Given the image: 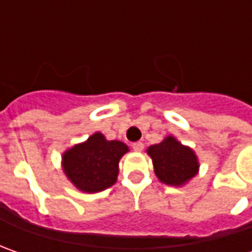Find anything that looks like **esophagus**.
Instances as JSON below:
<instances>
[{
    "instance_id": "1",
    "label": "esophagus",
    "mask_w": 252,
    "mask_h": 252,
    "mask_svg": "<svg viewBox=\"0 0 252 252\" xmlns=\"http://www.w3.org/2000/svg\"><path fill=\"white\" fill-rule=\"evenodd\" d=\"M131 147H133V150L134 151H141L143 149H144V144H143L141 141H137V143H133V146H131Z\"/></svg>"
}]
</instances>
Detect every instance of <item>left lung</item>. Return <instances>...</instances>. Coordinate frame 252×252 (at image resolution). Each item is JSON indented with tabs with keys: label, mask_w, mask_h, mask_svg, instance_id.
<instances>
[{
	"label": "left lung",
	"mask_w": 252,
	"mask_h": 252,
	"mask_svg": "<svg viewBox=\"0 0 252 252\" xmlns=\"http://www.w3.org/2000/svg\"><path fill=\"white\" fill-rule=\"evenodd\" d=\"M147 154L153 161L156 177L165 185L184 187L198 175V156L171 134L158 144L150 146Z\"/></svg>",
	"instance_id": "obj_1"
}]
</instances>
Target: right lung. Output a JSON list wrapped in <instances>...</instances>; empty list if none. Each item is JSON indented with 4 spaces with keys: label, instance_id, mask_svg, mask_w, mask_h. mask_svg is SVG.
<instances>
[{
    "label": "right lung",
    "instance_id": "obj_1",
    "mask_svg": "<svg viewBox=\"0 0 252 252\" xmlns=\"http://www.w3.org/2000/svg\"><path fill=\"white\" fill-rule=\"evenodd\" d=\"M129 147L119 140H106L96 131L83 143L67 149L62 167L67 179L85 193H95L112 187L119 174V161Z\"/></svg>",
    "mask_w": 252,
    "mask_h": 252
}]
</instances>
